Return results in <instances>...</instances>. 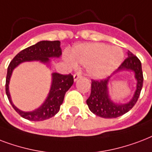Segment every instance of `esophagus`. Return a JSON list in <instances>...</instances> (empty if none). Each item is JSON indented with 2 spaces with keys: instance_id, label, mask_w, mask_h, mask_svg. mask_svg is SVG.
Wrapping results in <instances>:
<instances>
[{
  "instance_id": "obj_1",
  "label": "esophagus",
  "mask_w": 152,
  "mask_h": 152,
  "mask_svg": "<svg viewBox=\"0 0 152 152\" xmlns=\"http://www.w3.org/2000/svg\"><path fill=\"white\" fill-rule=\"evenodd\" d=\"M81 77V75H80L79 73H77V74H75L74 75V81L75 82H76L78 78H80Z\"/></svg>"
}]
</instances>
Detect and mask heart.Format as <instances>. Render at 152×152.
Returning <instances> with one entry per match:
<instances>
[{"instance_id": "b5f03b06", "label": "heart", "mask_w": 152, "mask_h": 152, "mask_svg": "<svg viewBox=\"0 0 152 152\" xmlns=\"http://www.w3.org/2000/svg\"><path fill=\"white\" fill-rule=\"evenodd\" d=\"M123 58L124 53L121 48L102 43L78 44L66 56V59L73 65L86 66L88 75L97 79L112 75Z\"/></svg>"}]
</instances>
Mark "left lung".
Returning <instances> with one entry per match:
<instances>
[{"instance_id": "left-lung-1", "label": "left lung", "mask_w": 152, "mask_h": 152, "mask_svg": "<svg viewBox=\"0 0 152 152\" xmlns=\"http://www.w3.org/2000/svg\"><path fill=\"white\" fill-rule=\"evenodd\" d=\"M124 71L133 72L136 81V90L133 96L127 103H117L111 99L109 92V82L111 76L101 81L92 80L91 94L86 100V104L89 110L96 116L103 118H116L128 113L135 105L143 87V77L140 61L129 50L128 58L118 69L114 71L113 75Z\"/></svg>"}]
</instances>
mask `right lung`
Returning <instances> with one entry per match:
<instances>
[{
	"label": "right lung",
	"mask_w": 152,
	"mask_h": 152,
	"mask_svg": "<svg viewBox=\"0 0 152 152\" xmlns=\"http://www.w3.org/2000/svg\"><path fill=\"white\" fill-rule=\"evenodd\" d=\"M61 55L62 49L60 48L59 41L43 40L21 50L9 63L7 70L5 91L12 106L23 118L32 121H41L50 118L58 113L60 105L63 104L66 93L74 83V77L70 74L63 75L58 73H52L50 90L45 101L35 110L26 112L19 109L12 101L9 92V82L14 69L25 62H39L49 67L50 58H59Z\"/></svg>",
	"instance_id": "1"
}]
</instances>
